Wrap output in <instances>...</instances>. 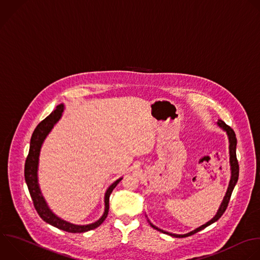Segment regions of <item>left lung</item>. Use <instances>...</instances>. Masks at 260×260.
Wrapping results in <instances>:
<instances>
[{"mask_svg": "<svg viewBox=\"0 0 260 260\" xmlns=\"http://www.w3.org/2000/svg\"><path fill=\"white\" fill-rule=\"evenodd\" d=\"M217 124L219 127H221L224 132H226V135L229 137V143H230V146H229V150H230V164H231V181H230V184H229V187H228V190H226V193H225V196L217 210V213L215 214V216L210 219L208 222H206L205 224H202L201 226L197 228L196 230L188 233V234H184V235H177V234H171V233H168V232H165L157 226H155L154 224H151V226L163 234H166V235H169L171 237H176V238H185V237H189V236H192L198 232H200L201 230L205 229L206 226L210 225L211 223L215 222L216 220H218L220 218V216L223 214V212L225 211L228 205H229V202H230V199H231V196H232V193H233V190L238 182V178H239V163H238V160H237V155H236V146H237V138H236V134L235 132L233 131V128H231L228 124H225L222 120H218L217 121Z\"/></svg>", "mask_w": 260, "mask_h": 260, "instance_id": "8db88e82", "label": "left lung"}]
</instances>
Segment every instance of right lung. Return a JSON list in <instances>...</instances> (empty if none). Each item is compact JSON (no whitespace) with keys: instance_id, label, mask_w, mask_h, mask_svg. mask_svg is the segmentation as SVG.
<instances>
[{"instance_id":"obj_1","label":"right lung","mask_w":260,"mask_h":260,"mask_svg":"<svg viewBox=\"0 0 260 260\" xmlns=\"http://www.w3.org/2000/svg\"><path fill=\"white\" fill-rule=\"evenodd\" d=\"M64 110L63 104H60L56 107V109L49 115L47 116L43 121H41L36 129L32 133L31 139H30V146H29V152L25 160V165H24V178L25 182L30 194V197L32 199L35 208L41 218L46 221L47 223L68 232V233H84L91 230H94L98 228L102 222L106 219L109 211V197L113 191V189L117 186V184L122 180V178L118 179L115 181L106 191L105 197H104V202H105V210L103 215L95 222L90 223V224H73L71 222H68L66 220L61 219L57 215H55L51 209L49 208L47 202L45 201L41 190L39 186V181H38V168H39V157H40V152L42 145L49 135V133L52 131L54 125L58 122V120L61 118L62 113Z\"/></svg>"}]
</instances>
